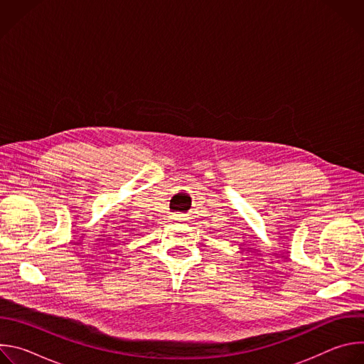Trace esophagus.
Returning a JSON list of instances; mask_svg holds the SVG:
<instances>
[{"label": "esophagus", "instance_id": "obj_1", "mask_svg": "<svg viewBox=\"0 0 364 364\" xmlns=\"http://www.w3.org/2000/svg\"><path fill=\"white\" fill-rule=\"evenodd\" d=\"M173 219H174L176 222H184V220H186V219H184V216H183V215H180V213L174 215V216H173Z\"/></svg>", "mask_w": 364, "mask_h": 364}]
</instances>
